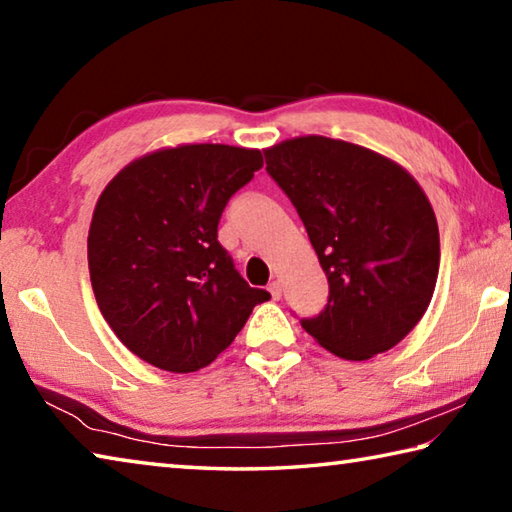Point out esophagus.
Listing matches in <instances>:
<instances>
[{"instance_id": "obj_1", "label": "esophagus", "mask_w": 512, "mask_h": 512, "mask_svg": "<svg viewBox=\"0 0 512 512\" xmlns=\"http://www.w3.org/2000/svg\"><path fill=\"white\" fill-rule=\"evenodd\" d=\"M268 291H271L273 300H280V298H282V284L277 282V280H273L271 284H268Z\"/></svg>"}]
</instances>
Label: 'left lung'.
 Wrapping results in <instances>:
<instances>
[{
	"label": "left lung",
	"mask_w": 512,
	"mask_h": 512,
	"mask_svg": "<svg viewBox=\"0 0 512 512\" xmlns=\"http://www.w3.org/2000/svg\"><path fill=\"white\" fill-rule=\"evenodd\" d=\"M329 282L302 327L336 357L395 348L427 311L440 266L438 223L409 171L366 146L305 135L264 149Z\"/></svg>",
	"instance_id": "8db88e82"
}]
</instances>
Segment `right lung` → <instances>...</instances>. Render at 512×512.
Returning <instances> with one entry per match:
<instances>
[{
  "instance_id": "add662e5",
  "label": "right lung",
  "mask_w": 512,
  "mask_h": 512,
  "mask_svg": "<svg viewBox=\"0 0 512 512\" xmlns=\"http://www.w3.org/2000/svg\"><path fill=\"white\" fill-rule=\"evenodd\" d=\"M257 149L180 144L126 164L103 189L88 235L92 291L117 339L167 372L219 357L271 293L253 289L216 239Z\"/></svg>"
}]
</instances>
